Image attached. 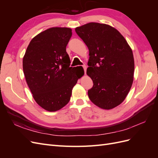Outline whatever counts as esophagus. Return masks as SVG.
Wrapping results in <instances>:
<instances>
[{
  "mask_svg": "<svg viewBox=\"0 0 158 158\" xmlns=\"http://www.w3.org/2000/svg\"><path fill=\"white\" fill-rule=\"evenodd\" d=\"M82 67H83V69H84V73H86V69H87V66H85V64H84L83 66H82Z\"/></svg>",
  "mask_w": 158,
  "mask_h": 158,
  "instance_id": "34e87169",
  "label": "esophagus"
}]
</instances>
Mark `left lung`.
<instances>
[{"instance_id":"8db88e82","label":"left lung","mask_w":158,"mask_h":158,"mask_svg":"<svg viewBox=\"0 0 158 158\" xmlns=\"http://www.w3.org/2000/svg\"><path fill=\"white\" fill-rule=\"evenodd\" d=\"M75 31L89 49L87 74L94 85L88 90L93 103L103 109L120 105L130 91L135 60L127 41L115 28L91 22Z\"/></svg>"}]
</instances>
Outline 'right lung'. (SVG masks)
<instances>
[{
	"mask_svg": "<svg viewBox=\"0 0 158 158\" xmlns=\"http://www.w3.org/2000/svg\"><path fill=\"white\" fill-rule=\"evenodd\" d=\"M71 36L70 28H49L33 38L23 56V74L33 98L48 111H58L69 102L81 77L80 73L75 74L76 67H70L66 51Z\"/></svg>",
	"mask_w": 158,
	"mask_h": 158,
	"instance_id": "add662e5",
	"label": "right lung"
}]
</instances>
